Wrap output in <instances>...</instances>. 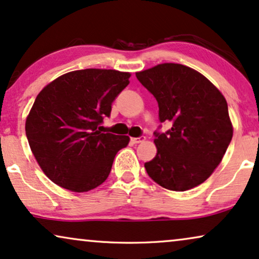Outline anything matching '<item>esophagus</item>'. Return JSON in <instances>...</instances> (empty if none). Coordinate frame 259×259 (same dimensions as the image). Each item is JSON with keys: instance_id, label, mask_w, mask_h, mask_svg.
Listing matches in <instances>:
<instances>
[{"instance_id": "34e87169", "label": "esophagus", "mask_w": 259, "mask_h": 259, "mask_svg": "<svg viewBox=\"0 0 259 259\" xmlns=\"http://www.w3.org/2000/svg\"><path fill=\"white\" fill-rule=\"evenodd\" d=\"M145 140V137H138V138H131V142L133 144H139Z\"/></svg>"}]
</instances>
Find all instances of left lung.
<instances>
[{
	"mask_svg": "<svg viewBox=\"0 0 259 259\" xmlns=\"http://www.w3.org/2000/svg\"><path fill=\"white\" fill-rule=\"evenodd\" d=\"M158 102L156 157L145 163L154 182L175 191L203 183L219 165L233 136L227 102L203 75L182 64L165 63L136 73Z\"/></svg>",
	"mask_w": 259,
	"mask_h": 259,
	"instance_id": "8db88e82",
	"label": "left lung"
}]
</instances>
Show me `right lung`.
I'll return each mask as SVG.
<instances>
[{"label":"right lung","instance_id":"add662e5","mask_svg":"<svg viewBox=\"0 0 259 259\" xmlns=\"http://www.w3.org/2000/svg\"><path fill=\"white\" fill-rule=\"evenodd\" d=\"M130 73L85 69L46 85L26 120V136L36 162L53 183L83 193L102 184L127 136L103 133L112 103L128 85Z\"/></svg>","mask_w":259,"mask_h":259}]
</instances>
